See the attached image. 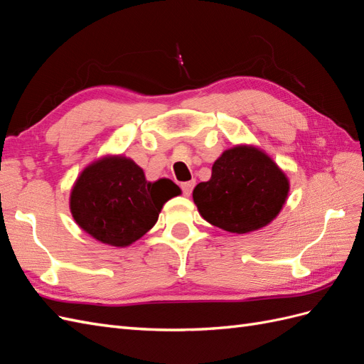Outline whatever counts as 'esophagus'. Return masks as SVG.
<instances>
[{"label": "esophagus", "instance_id": "34e87169", "mask_svg": "<svg viewBox=\"0 0 364 364\" xmlns=\"http://www.w3.org/2000/svg\"><path fill=\"white\" fill-rule=\"evenodd\" d=\"M194 185H196V181L183 182V183L181 185V188H182V191H183V194H185V196H190L191 191H193V188H194Z\"/></svg>", "mask_w": 364, "mask_h": 364}]
</instances>
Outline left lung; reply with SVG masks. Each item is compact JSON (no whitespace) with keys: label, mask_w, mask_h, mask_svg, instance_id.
Wrapping results in <instances>:
<instances>
[{"label":"left lung","mask_w":364,"mask_h":364,"mask_svg":"<svg viewBox=\"0 0 364 364\" xmlns=\"http://www.w3.org/2000/svg\"><path fill=\"white\" fill-rule=\"evenodd\" d=\"M289 191L287 176L269 155L253 146H235L214 162L211 179L196 186L193 199L208 223L247 234L277 218Z\"/></svg>","instance_id":"1"}]
</instances>
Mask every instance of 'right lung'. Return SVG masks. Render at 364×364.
<instances>
[{"mask_svg":"<svg viewBox=\"0 0 364 364\" xmlns=\"http://www.w3.org/2000/svg\"><path fill=\"white\" fill-rule=\"evenodd\" d=\"M170 179L149 182L123 155L103 156L80 173L70 196L71 214L100 243L126 247L155 226L164 203L179 196Z\"/></svg>","mask_w":364,"mask_h":364,"instance_id":"right-lung-1","label":"right lung"}]
</instances>
